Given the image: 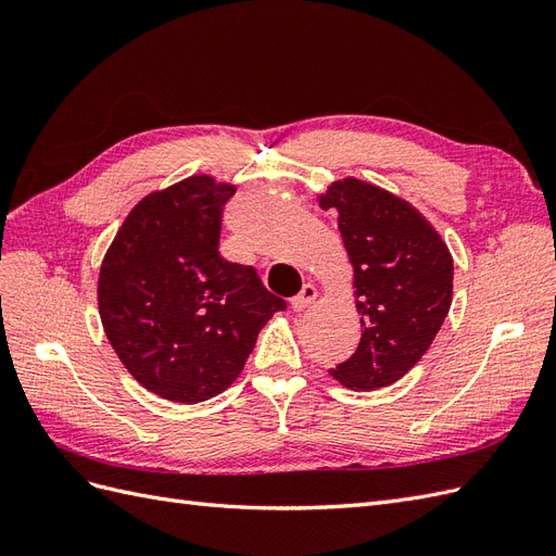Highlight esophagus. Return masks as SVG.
<instances>
[{
  "label": "esophagus",
  "mask_w": 556,
  "mask_h": 556,
  "mask_svg": "<svg viewBox=\"0 0 556 556\" xmlns=\"http://www.w3.org/2000/svg\"><path fill=\"white\" fill-rule=\"evenodd\" d=\"M315 299H317V290H315V285L306 282L304 288H301V292H299L296 296H292V299H290V304H292V308L301 311V308H308Z\"/></svg>",
  "instance_id": "esophagus-1"
}]
</instances>
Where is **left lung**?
Listing matches in <instances>:
<instances>
[{
  "label": "left lung",
  "mask_w": 556,
  "mask_h": 556,
  "mask_svg": "<svg viewBox=\"0 0 556 556\" xmlns=\"http://www.w3.org/2000/svg\"><path fill=\"white\" fill-rule=\"evenodd\" d=\"M319 206L339 215L362 315L355 355L329 368L350 390L371 392L422 359L452 304V255L408 201L357 178L336 180Z\"/></svg>",
  "instance_id": "8db88e82"
}]
</instances>
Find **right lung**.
<instances>
[{
  "instance_id": "add662e5",
  "label": "right lung",
  "mask_w": 556,
  "mask_h": 556,
  "mask_svg": "<svg viewBox=\"0 0 556 556\" xmlns=\"http://www.w3.org/2000/svg\"><path fill=\"white\" fill-rule=\"evenodd\" d=\"M233 185L190 176L143 197L102 262L97 299L109 341L146 390L199 403L239 378L260 329L288 304L255 266L220 255Z\"/></svg>"
}]
</instances>
